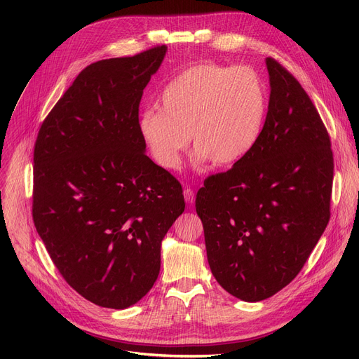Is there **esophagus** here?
<instances>
[{"label": "esophagus", "instance_id": "1", "mask_svg": "<svg viewBox=\"0 0 359 359\" xmlns=\"http://www.w3.org/2000/svg\"><path fill=\"white\" fill-rule=\"evenodd\" d=\"M183 195H184V201H186V203L192 205V203L195 202V192H194L192 189H184Z\"/></svg>", "mask_w": 359, "mask_h": 359}]
</instances>
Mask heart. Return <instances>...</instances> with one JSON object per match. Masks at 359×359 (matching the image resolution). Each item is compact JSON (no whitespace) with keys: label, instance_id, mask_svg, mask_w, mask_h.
I'll return each instance as SVG.
<instances>
[{"label":"heart","instance_id":"heart-1","mask_svg":"<svg viewBox=\"0 0 359 359\" xmlns=\"http://www.w3.org/2000/svg\"><path fill=\"white\" fill-rule=\"evenodd\" d=\"M268 88L248 65H191L163 87L158 107L140 115V135L158 165L176 170L189 140L194 161L233 165L256 147L268 115ZM191 137H189V134Z\"/></svg>","mask_w":359,"mask_h":359}]
</instances>
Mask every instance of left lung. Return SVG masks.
<instances>
[{
    "label": "left lung",
    "mask_w": 359,
    "mask_h": 359,
    "mask_svg": "<svg viewBox=\"0 0 359 359\" xmlns=\"http://www.w3.org/2000/svg\"><path fill=\"white\" fill-rule=\"evenodd\" d=\"M271 96L262 135L196 195L206 256L218 284L256 303L303 269L330 218L333 153L309 94L266 58Z\"/></svg>",
    "instance_id": "8db88e82"
}]
</instances>
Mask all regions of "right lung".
Segmentation results:
<instances>
[{
	"label": "right lung",
	"instance_id": "obj_1",
	"mask_svg": "<svg viewBox=\"0 0 359 359\" xmlns=\"http://www.w3.org/2000/svg\"><path fill=\"white\" fill-rule=\"evenodd\" d=\"M165 52L84 68L34 144V227L68 285L106 309H128L153 288L161 241L184 211L180 183L145 154L138 129Z\"/></svg>",
	"mask_w": 359,
	"mask_h": 359
}]
</instances>
